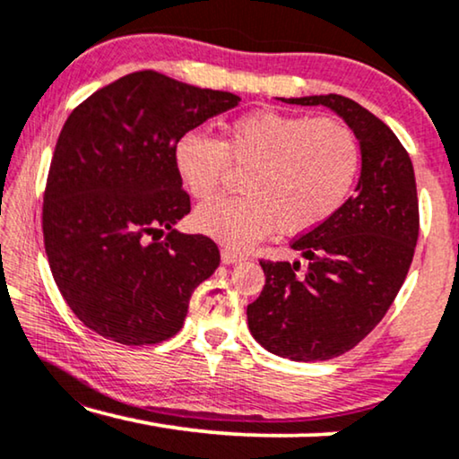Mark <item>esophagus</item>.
I'll list each match as a JSON object with an SVG mask.
<instances>
[{
    "instance_id": "34e87169",
    "label": "esophagus",
    "mask_w": 459,
    "mask_h": 459,
    "mask_svg": "<svg viewBox=\"0 0 459 459\" xmlns=\"http://www.w3.org/2000/svg\"><path fill=\"white\" fill-rule=\"evenodd\" d=\"M221 261L225 263V265H231V263L244 261V255H242V253H238L236 248H228V247H223V248H221Z\"/></svg>"
}]
</instances>
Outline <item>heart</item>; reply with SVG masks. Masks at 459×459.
<instances>
[{"mask_svg":"<svg viewBox=\"0 0 459 459\" xmlns=\"http://www.w3.org/2000/svg\"><path fill=\"white\" fill-rule=\"evenodd\" d=\"M361 142L334 117L255 110L225 125L223 137L190 131L175 143V169L194 198L221 186L230 167L244 169L238 196L194 212L200 231L230 247H250L278 228L300 234L334 217L361 171Z\"/></svg>","mask_w":459,"mask_h":459,"instance_id":"obj_1","label":"heart"}]
</instances>
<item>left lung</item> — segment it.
Returning a JSON list of instances; mask_svg holds the SVG:
<instances>
[{
  "label": "left lung",
  "mask_w": 459,
  "mask_h": 459,
  "mask_svg": "<svg viewBox=\"0 0 459 459\" xmlns=\"http://www.w3.org/2000/svg\"><path fill=\"white\" fill-rule=\"evenodd\" d=\"M328 106L361 142V178L342 209L290 242L309 265L261 259L265 286L247 317L269 353L292 361H325L359 344L386 316L410 272L420 231L410 154L378 117L355 100H284Z\"/></svg>",
  "instance_id": "obj_1"
}]
</instances>
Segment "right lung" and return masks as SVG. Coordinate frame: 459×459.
Masks as SVG:
<instances>
[{"instance_id": "add662e5", "label": "right lung", "mask_w": 459, "mask_h": 459, "mask_svg": "<svg viewBox=\"0 0 459 459\" xmlns=\"http://www.w3.org/2000/svg\"><path fill=\"white\" fill-rule=\"evenodd\" d=\"M238 102L137 71L66 118L43 192V244L62 299L100 336L134 347L167 341L215 273L217 244L173 230L192 209L173 152L181 135Z\"/></svg>"}]
</instances>
